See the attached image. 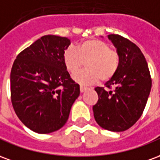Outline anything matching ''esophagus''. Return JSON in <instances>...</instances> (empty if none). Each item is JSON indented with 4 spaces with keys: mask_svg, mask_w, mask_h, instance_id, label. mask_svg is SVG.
Instances as JSON below:
<instances>
[{
    "mask_svg": "<svg viewBox=\"0 0 160 160\" xmlns=\"http://www.w3.org/2000/svg\"><path fill=\"white\" fill-rule=\"evenodd\" d=\"M80 92H85V91H87L88 88L86 87H83V86H80Z\"/></svg>",
    "mask_w": 160,
    "mask_h": 160,
    "instance_id": "esophagus-1",
    "label": "esophagus"
}]
</instances>
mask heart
<instances>
[{
    "instance_id": "obj_1",
    "label": "heart",
    "mask_w": 160,
    "mask_h": 160,
    "mask_svg": "<svg viewBox=\"0 0 160 160\" xmlns=\"http://www.w3.org/2000/svg\"><path fill=\"white\" fill-rule=\"evenodd\" d=\"M63 62L72 74L86 64L87 68L76 73L73 79L81 84L91 85L99 80L102 82L111 80L119 68L120 56L108 42L93 38L80 42L77 48H67L63 53Z\"/></svg>"
}]
</instances>
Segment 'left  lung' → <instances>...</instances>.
<instances>
[{"mask_svg":"<svg viewBox=\"0 0 160 160\" xmlns=\"http://www.w3.org/2000/svg\"><path fill=\"white\" fill-rule=\"evenodd\" d=\"M108 37L118 49L120 65L105 87L95 88L98 100L92 110L100 127L122 132L132 127L143 113L151 91V74L136 44L118 34Z\"/></svg>","mask_w":160,"mask_h":160,"instance_id":"8db88e82","label":"left lung"}]
</instances>
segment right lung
<instances>
[{
	"label": "right lung",
	"instance_id": "obj_1",
	"mask_svg": "<svg viewBox=\"0 0 160 160\" xmlns=\"http://www.w3.org/2000/svg\"><path fill=\"white\" fill-rule=\"evenodd\" d=\"M69 44L67 38L42 36L19 53L12 64V107L19 120L38 134L63 127L80 95V85L63 62V53Z\"/></svg>",
	"mask_w": 160,
	"mask_h": 160
}]
</instances>
